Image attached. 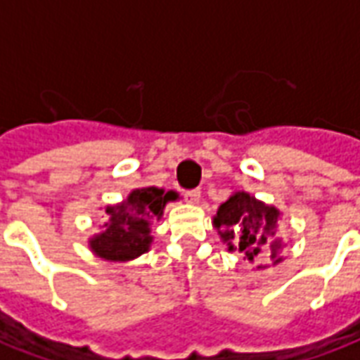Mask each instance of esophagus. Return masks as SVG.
Returning <instances> with one entry per match:
<instances>
[{
    "instance_id": "1",
    "label": "esophagus",
    "mask_w": 360,
    "mask_h": 360,
    "mask_svg": "<svg viewBox=\"0 0 360 360\" xmlns=\"http://www.w3.org/2000/svg\"><path fill=\"white\" fill-rule=\"evenodd\" d=\"M185 200H187L188 204H198L200 202V191H198V188H195V191H187V193H185Z\"/></svg>"
}]
</instances>
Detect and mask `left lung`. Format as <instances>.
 <instances>
[{"label":"left lung","instance_id":"1","mask_svg":"<svg viewBox=\"0 0 360 360\" xmlns=\"http://www.w3.org/2000/svg\"><path fill=\"white\" fill-rule=\"evenodd\" d=\"M279 221V210L245 191H237L218 208L214 227L227 243V250H239L250 262L270 249L274 264H279L281 241L274 239Z\"/></svg>","mask_w":360,"mask_h":360}]
</instances>
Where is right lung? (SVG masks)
Instances as JSON below:
<instances>
[{"mask_svg":"<svg viewBox=\"0 0 360 360\" xmlns=\"http://www.w3.org/2000/svg\"><path fill=\"white\" fill-rule=\"evenodd\" d=\"M177 200V193L156 187L134 188L125 200L108 206V221L102 233L89 241L96 257L110 262H127L148 252L152 245L150 227L164 216L165 204Z\"/></svg>","mask_w":360,"mask_h":360,"instance_id":"right-lung-1","label":"right lung"}]
</instances>
